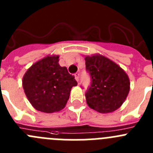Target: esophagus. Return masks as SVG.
<instances>
[{"instance_id": "34e87169", "label": "esophagus", "mask_w": 153, "mask_h": 153, "mask_svg": "<svg viewBox=\"0 0 153 153\" xmlns=\"http://www.w3.org/2000/svg\"><path fill=\"white\" fill-rule=\"evenodd\" d=\"M74 76H75L76 80L77 81V82L79 83V74H78V73H77V74H76Z\"/></svg>"}]
</instances>
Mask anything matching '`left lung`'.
Masks as SVG:
<instances>
[{
  "label": "left lung",
  "mask_w": 153,
  "mask_h": 153,
  "mask_svg": "<svg viewBox=\"0 0 153 153\" xmlns=\"http://www.w3.org/2000/svg\"><path fill=\"white\" fill-rule=\"evenodd\" d=\"M86 69L91 78L86 90L87 105L100 113H109L122 105L130 91V79L117 64L101 54L86 56Z\"/></svg>",
  "instance_id": "1"
}]
</instances>
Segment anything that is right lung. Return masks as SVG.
Masks as SVG:
<instances>
[{"instance_id": "right-lung-1", "label": "right lung", "mask_w": 153, "mask_h": 153, "mask_svg": "<svg viewBox=\"0 0 153 153\" xmlns=\"http://www.w3.org/2000/svg\"><path fill=\"white\" fill-rule=\"evenodd\" d=\"M59 56L48 55L31 66L22 78L28 100L39 111L53 113L65 107L73 86L77 85L67 67L58 64Z\"/></svg>"}]
</instances>
